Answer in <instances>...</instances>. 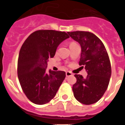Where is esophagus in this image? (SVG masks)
<instances>
[{"label": "esophagus", "mask_w": 125, "mask_h": 125, "mask_svg": "<svg viewBox=\"0 0 125 125\" xmlns=\"http://www.w3.org/2000/svg\"><path fill=\"white\" fill-rule=\"evenodd\" d=\"M66 77H69V76H73V74L70 71H67V72H66Z\"/></svg>", "instance_id": "esophagus-1"}]
</instances>
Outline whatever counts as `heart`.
I'll list each match as a JSON object with an SVG mask.
<instances>
[{
	"instance_id": "obj_1",
	"label": "heart",
	"mask_w": 125,
	"mask_h": 125,
	"mask_svg": "<svg viewBox=\"0 0 125 125\" xmlns=\"http://www.w3.org/2000/svg\"><path fill=\"white\" fill-rule=\"evenodd\" d=\"M75 44H76V43L74 42H71V43H70V46H73V45H74Z\"/></svg>"
}]
</instances>
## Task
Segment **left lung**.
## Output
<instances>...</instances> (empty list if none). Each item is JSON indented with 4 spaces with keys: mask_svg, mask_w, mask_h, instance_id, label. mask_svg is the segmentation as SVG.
Segmentation results:
<instances>
[{
    "mask_svg": "<svg viewBox=\"0 0 125 125\" xmlns=\"http://www.w3.org/2000/svg\"><path fill=\"white\" fill-rule=\"evenodd\" d=\"M81 47L79 64L84 66L87 77L75 74L76 83L73 86L74 96L84 104L98 101L108 88L111 75L110 58L105 47L100 39L89 32H68ZM84 66H82L83 68Z\"/></svg>",
    "mask_w": 125,
    "mask_h": 125,
    "instance_id": "8db88e82",
    "label": "left lung"
}]
</instances>
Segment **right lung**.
<instances>
[{
  "label": "right lung",
  "mask_w": 125,
  "mask_h": 125,
  "mask_svg": "<svg viewBox=\"0 0 125 125\" xmlns=\"http://www.w3.org/2000/svg\"><path fill=\"white\" fill-rule=\"evenodd\" d=\"M69 37L65 32L39 30L23 43L19 54L17 74L24 94L33 103L44 104L56 96L66 73L47 71V61L54 56L61 42Z\"/></svg>",
  "instance_id": "add662e5"
}]
</instances>
